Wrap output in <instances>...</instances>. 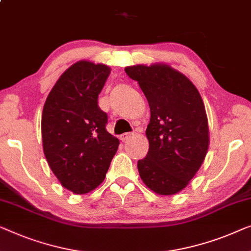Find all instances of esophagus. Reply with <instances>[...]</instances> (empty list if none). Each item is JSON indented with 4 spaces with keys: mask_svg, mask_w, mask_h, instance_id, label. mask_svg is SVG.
<instances>
[{
    "mask_svg": "<svg viewBox=\"0 0 251 251\" xmlns=\"http://www.w3.org/2000/svg\"><path fill=\"white\" fill-rule=\"evenodd\" d=\"M133 136V133H122L121 136H120V139L122 141H126L128 139H130Z\"/></svg>",
    "mask_w": 251,
    "mask_h": 251,
    "instance_id": "1",
    "label": "esophagus"
}]
</instances>
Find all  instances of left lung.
<instances>
[{"instance_id":"1","label":"left lung","mask_w":251,"mask_h":251,"mask_svg":"<svg viewBox=\"0 0 251 251\" xmlns=\"http://www.w3.org/2000/svg\"><path fill=\"white\" fill-rule=\"evenodd\" d=\"M125 71L139 83L151 108L150 150L138 161L139 176L156 194H177L198 172L208 151L204 101L194 83L168 64L131 65Z\"/></svg>"}]
</instances>
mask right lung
I'll list each match as a JSON object with an SVG mask.
<instances>
[{
  "instance_id": "1",
  "label": "right lung",
  "mask_w": 251,
  "mask_h": 251,
  "mask_svg": "<svg viewBox=\"0 0 251 251\" xmlns=\"http://www.w3.org/2000/svg\"><path fill=\"white\" fill-rule=\"evenodd\" d=\"M111 69L79 61L63 72L47 96L42 114L43 150L62 186L88 194L103 182L120 141L105 129L107 114L99 95Z\"/></svg>"
}]
</instances>
